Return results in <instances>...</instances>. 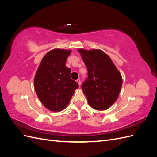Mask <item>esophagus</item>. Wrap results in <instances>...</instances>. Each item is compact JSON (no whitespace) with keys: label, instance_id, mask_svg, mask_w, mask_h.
<instances>
[{"label":"esophagus","instance_id":"esophagus-1","mask_svg":"<svg viewBox=\"0 0 157 157\" xmlns=\"http://www.w3.org/2000/svg\"><path fill=\"white\" fill-rule=\"evenodd\" d=\"M77 82H78L79 86H80V84H81V82H80V79H77Z\"/></svg>","mask_w":157,"mask_h":157}]
</instances>
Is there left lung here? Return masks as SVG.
Masks as SVG:
<instances>
[{"mask_svg": "<svg viewBox=\"0 0 157 157\" xmlns=\"http://www.w3.org/2000/svg\"><path fill=\"white\" fill-rule=\"evenodd\" d=\"M88 69L82 89L89 105L99 111L110 107L118 97L122 84L121 73L111 59L101 50H78Z\"/></svg>", "mask_w": 157, "mask_h": 157, "instance_id": "obj_1", "label": "left lung"}]
</instances>
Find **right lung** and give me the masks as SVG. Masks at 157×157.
<instances>
[{
    "label": "right lung",
    "instance_id": "obj_1",
    "mask_svg": "<svg viewBox=\"0 0 157 157\" xmlns=\"http://www.w3.org/2000/svg\"><path fill=\"white\" fill-rule=\"evenodd\" d=\"M71 50L56 48L42 58L34 78L36 94L43 105L58 112L67 107L78 83L71 78L65 63Z\"/></svg>",
    "mask_w": 157,
    "mask_h": 157
}]
</instances>
